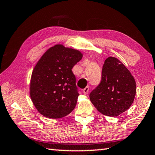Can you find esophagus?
<instances>
[{
  "mask_svg": "<svg viewBox=\"0 0 155 155\" xmlns=\"http://www.w3.org/2000/svg\"><path fill=\"white\" fill-rule=\"evenodd\" d=\"M89 91V87H86L84 89H83V93H84V94H87L88 92Z\"/></svg>",
  "mask_w": 155,
  "mask_h": 155,
  "instance_id": "1",
  "label": "esophagus"
}]
</instances>
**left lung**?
Listing matches in <instances>:
<instances>
[{"label": "left lung", "mask_w": 155, "mask_h": 155, "mask_svg": "<svg viewBox=\"0 0 155 155\" xmlns=\"http://www.w3.org/2000/svg\"><path fill=\"white\" fill-rule=\"evenodd\" d=\"M136 95V82L130 71L118 59L109 57L104 61L102 80L89 98L100 113L115 117L130 107Z\"/></svg>", "instance_id": "obj_1"}]
</instances>
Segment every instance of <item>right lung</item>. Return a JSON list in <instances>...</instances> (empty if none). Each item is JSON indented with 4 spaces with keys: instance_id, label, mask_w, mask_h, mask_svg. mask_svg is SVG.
<instances>
[{
    "instance_id": "add662e5",
    "label": "right lung",
    "mask_w": 155,
    "mask_h": 155,
    "mask_svg": "<svg viewBox=\"0 0 155 155\" xmlns=\"http://www.w3.org/2000/svg\"><path fill=\"white\" fill-rule=\"evenodd\" d=\"M82 57L78 50L56 44L37 61L30 78V96L41 115L61 118L75 109L79 94L71 69Z\"/></svg>"
}]
</instances>
